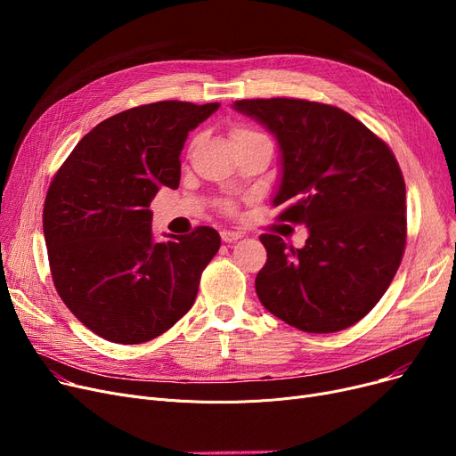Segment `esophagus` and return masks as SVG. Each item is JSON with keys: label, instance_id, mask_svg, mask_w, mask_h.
I'll use <instances>...</instances> for the list:
<instances>
[{"label": "esophagus", "instance_id": "esophagus-1", "mask_svg": "<svg viewBox=\"0 0 456 456\" xmlns=\"http://www.w3.org/2000/svg\"><path fill=\"white\" fill-rule=\"evenodd\" d=\"M220 236H222V240H224V242L231 244V242H236V240H238V238H242V232H238V231H229V229H224V231L220 232Z\"/></svg>", "mask_w": 456, "mask_h": 456}]
</instances>
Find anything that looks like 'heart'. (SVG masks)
<instances>
[{"label": "heart", "mask_w": 456, "mask_h": 456, "mask_svg": "<svg viewBox=\"0 0 456 456\" xmlns=\"http://www.w3.org/2000/svg\"><path fill=\"white\" fill-rule=\"evenodd\" d=\"M232 142H242V140H249V138H256V136H262V134H258V133H255V131H251V129H248V127H236V129H232ZM224 208L225 210H232L234 208V205L231 203V201H225L224 203Z\"/></svg>", "instance_id": "1"}]
</instances>
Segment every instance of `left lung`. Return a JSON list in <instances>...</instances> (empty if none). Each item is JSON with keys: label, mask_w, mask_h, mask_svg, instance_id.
<instances>
[{"label": "left lung", "mask_w": 456, "mask_h": 456, "mask_svg": "<svg viewBox=\"0 0 456 456\" xmlns=\"http://www.w3.org/2000/svg\"><path fill=\"white\" fill-rule=\"evenodd\" d=\"M281 148L279 220L308 229L301 249L260 234L255 279L266 310L305 332L361 322L385 296L406 246L404 179L392 150L346 110L290 98L240 100Z\"/></svg>", "instance_id": "8db88e82"}]
</instances>
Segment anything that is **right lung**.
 <instances>
[{
    "instance_id": "right-lung-1",
    "label": "right lung",
    "mask_w": 456,
    "mask_h": 456,
    "mask_svg": "<svg viewBox=\"0 0 456 456\" xmlns=\"http://www.w3.org/2000/svg\"><path fill=\"white\" fill-rule=\"evenodd\" d=\"M220 103L157 102L114 114L86 133L44 201L53 284L85 327L114 344L160 337L191 308L220 234L153 236L150 203L177 188L188 131Z\"/></svg>"
}]
</instances>
